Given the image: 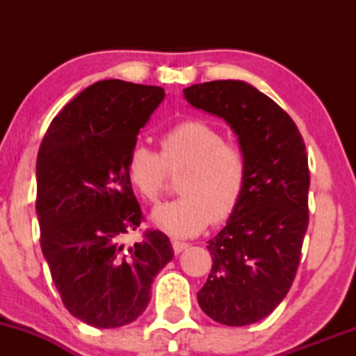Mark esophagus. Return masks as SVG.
<instances>
[{
    "instance_id": "obj_1",
    "label": "esophagus",
    "mask_w": 356,
    "mask_h": 356,
    "mask_svg": "<svg viewBox=\"0 0 356 356\" xmlns=\"http://www.w3.org/2000/svg\"><path fill=\"white\" fill-rule=\"evenodd\" d=\"M172 248H174V252H175V254H179V252H182L184 249L189 248V244H187V243H182V241H174V243H172Z\"/></svg>"
}]
</instances>
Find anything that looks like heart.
Returning a JSON list of instances; mask_svg holds the SVG:
<instances>
[{
    "instance_id": "heart-1",
    "label": "heart",
    "mask_w": 356,
    "mask_h": 356,
    "mask_svg": "<svg viewBox=\"0 0 356 356\" xmlns=\"http://www.w3.org/2000/svg\"><path fill=\"white\" fill-rule=\"evenodd\" d=\"M181 197L152 212L155 226L175 238H191L234 214L246 191L249 162L238 142L202 118H186L161 136V154L144 144L132 145L125 159L130 186L147 202H157L169 172H181Z\"/></svg>"
}]
</instances>
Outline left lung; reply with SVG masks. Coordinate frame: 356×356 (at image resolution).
Masks as SVG:
<instances>
[{"label":"left lung","instance_id":"1","mask_svg":"<svg viewBox=\"0 0 356 356\" xmlns=\"http://www.w3.org/2000/svg\"><path fill=\"white\" fill-rule=\"evenodd\" d=\"M184 97L224 118L246 150V191L226 227L209 241L212 268L197 301L214 321L251 325L284 300L300 266L309 220L303 137L275 100L246 81L195 83L184 88Z\"/></svg>","mask_w":356,"mask_h":356}]
</instances>
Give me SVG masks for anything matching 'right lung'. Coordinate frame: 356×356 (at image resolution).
<instances>
[{
  "instance_id": "obj_1",
  "label": "right lung",
  "mask_w": 356,
  "mask_h": 356,
  "mask_svg": "<svg viewBox=\"0 0 356 356\" xmlns=\"http://www.w3.org/2000/svg\"><path fill=\"white\" fill-rule=\"evenodd\" d=\"M165 92L102 80L51 120L36 159L40 244L65 308L95 328L137 320L157 273L174 257L162 231L124 238L144 220L125 174L137 134Z\"/></svg>"
}]
</instances>
